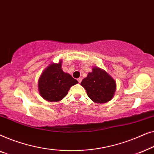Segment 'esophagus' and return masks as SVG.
I'll return each mask as SVG.
<instances>
[{
    "label": "esophagus",
    "instance_id": "34e87169",
    "mask_svg": "<svg viewBox=\"0 0 154 154\" xmlns=\"http://www.w3.org/2000/svg\"><path fill=\"white\" fill-rule=\"evenodd\" d=\"M77 80H78V82H79V83H81V82H82V77L78 78Z\"/></svg>",
    "mask_w": 154,
    "mask_h": 154
}]
</instances>
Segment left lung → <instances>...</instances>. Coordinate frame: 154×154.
<instances>
[{
    "label": "left lung",
    "mask_w": 154,
    "mask_h": 154,
    "mask_svg": "<svg viewBox=\"0 0 154 154\" xmlns=\"http://www.w3.org/2000/svg\"><path fill=\"white\" fill-rule=\"evenodd\" d=\"M88 96L96 103H105L111 100L116 88V82L104 70L94 67L91 72L81 82Z\"/></svg>",
    "instance_id": "1"
}]
</instances>
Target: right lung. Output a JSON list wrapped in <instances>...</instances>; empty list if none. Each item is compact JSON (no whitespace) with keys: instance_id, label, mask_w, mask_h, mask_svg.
Here are the masks:
<instances>
[{"instance_id":"obj_1","label":"right lung","mask_w":154,"mask_h":154,"mask_svg":"<svg viewBox=\"0 0 154 154\" xmlns=\"http://www.w3.org/2000/svg\"><path fill=\"white\" fill-rule=\"evenodd\" d=\"M62 60L51 63L45 68L38 80L40 96L49 102L61 100L68 94L71 86L78 83L70 74L63 71Z\"/></svg>"}]
</instances>
